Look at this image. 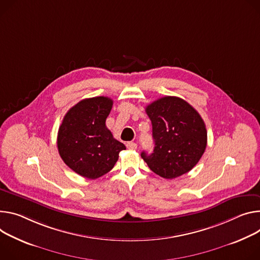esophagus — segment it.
<instances>
[{"label":"esophagus","mask_w":260,"mask_h":260,"mask_svg":"<svg viewBox=\"0 0 260 260\" xmlns=\"http://www.w3.org/2000/svg\"><path fill=\"white\" fill-rule=\"evenodd\" d=\"M126 147H127L128 149L135 150V149H137V144H136L135 142H128V143H126Z\"/></svg>","instance_id":"esophagus-1"}]
</instances>
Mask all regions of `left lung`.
Returning <instances> with one entry per match:
<instances>
[{
    "mask_svg": "<svg viewBox=\"0 0 260 260\" xmlns=\"http://www.w3.org/2000/svg\"><path fill=\"white\" fill-rule=\"evenodd\" d=\"M152 124L154 148L141 156L152 172L173 179L191 171L207 144V132L200 114L182 99L165 96L145 109Z\"/></svg>",
    "mask_w": 260,
    "mask_h": 260,
    "instance_id": "obj_1",
    "label": "left lung"
}]
</instances>
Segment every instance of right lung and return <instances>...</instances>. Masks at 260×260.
Returning <instances> with one entry per match:
<instances>
[{
	"label": "right lung",
	"instance_id": "1",
	"mask_svg": "<svg viewBox=\"0 0 260 260\" xmlns=\"http://www.w3.org/2000/svg\"><path fill=\"white\" fill-rule=\"evenodd\" d=\"M113 101L106 96L86 99L70 109L59 127L58 151L79 175L95 179L112 170L125 149L106 126Z\"/></svg>",
	"mask_w": 260,
	"mask_h": 260
}]
</instances>
